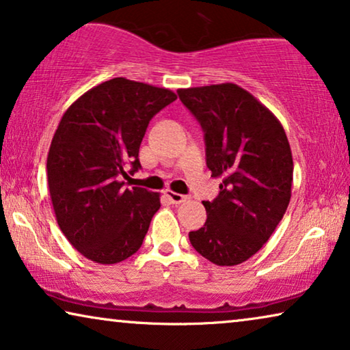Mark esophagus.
<instances>
[{"label":"esophagus","mask_w":350,"mask_h":350,"mask_svg":"<svg viewBox=\"0 0 350 350\" xmlns=\"http://www.w3.org/2000/svg\"><path fill=\"white\" fill-rule=\"evenodd\" d=\"M164 194H165L167 199H169L172 204H175V205H180V204H183V202L187 200V196L178 194V192H174V191H169V189H167Z\"/></svg>","instance_id":"1"}]
</instances>
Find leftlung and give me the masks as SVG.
Segmentation results:
<instances>
[{
	"instance_id": "left-lung-1",
	"label": "left lung",
	"mask_w": 350,
	"mask_h": 350,
	"mask_svg": "<svg viewBox=\"0 0 350 350\" xmlns=\"http://www.w3.org/2000/svg\"><path fill=\"white\" fill-rule=\"evenodd\" d=\"M176 93L204 129L211 176L222 178L216 199L202 202L206 221L189 241L216 265H238L265 245L287 210L291 145L280 120L235 83Z\"/></svg>"
}]
</instances>
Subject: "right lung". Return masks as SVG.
Masks as SVG:
<instances>
[{
    "label": "right lung",
    "instance_id": "add662e5",
    "mask_svg": "<svg viewBox=\"0 0 350 350\" xmlns=\"http://www.w3.org/2000/svg\"><path fill=\"white\" fill-rule=\"evenodd\" d=\"M175 99L167 88L116 77L64 112L47 156L49 191L59 229L87 259L118 263L144 243L159 192L126 187L123 178L140 169L150 120Z\"/></svg>",
    "mask_w": 350,
    "mask_h": 350
}]
</instances>
